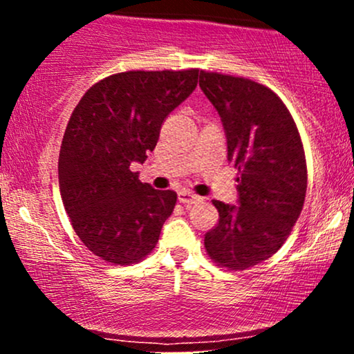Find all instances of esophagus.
I'll return each mask as SVG.
<instances>
[{
    "label": "esophagus",
    "instance_id": "esophagus-1",
    "mask_svg": "<svg viewBox=\"0 0 354 354\" xmlns=\"http://www.w3.org/2000/svg\"><path fill=\"white\" fill-rule=\"evenodd\" d=\"M178 201L183 203V205L191 206V205H194V203L201 201V198L196 196V194L189 193V191H180V193H178Z\"/></svg>",
    "mask_w": 354,
    "mask_h": 354
}]
</instances>
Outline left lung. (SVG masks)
<instances>
[{"label":"left lung","mask_w":354,"mask_h":354,"mask_svg":"<svg viewBox=\"0 0 354 354\" xmlns=\"http://www.w3.org/2000/svg\"><path fill=\"white\" fill-rule=\"evenodd\" d=\"M200 88L225 128L238 169V205L213 201L219 221L205 236L214 263L246 270L273 256L295 226L306 194V160L293 118L270 88L200 73Z\"/></svg>","instance_id":"obj_1"}]
</instances>
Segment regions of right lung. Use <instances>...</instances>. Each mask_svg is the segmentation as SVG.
Returning a JSON list of instances; mask_svg holds the SVG:
<instances>
[{
	"mask_svg": "<svg viewBox=\"0 0 354 354\" xmlns=\"http://www.w3.org/2000/svg\"><path fill=\"white\" fill-rule=\"evenodd\" d=\"M200 70L126 71L93 84L68 121L58 176L64 209L84 246L115 265L153 251L176 193L138 180L166 116L198 84Z\"/></svg>",
	"mask_w": 354,
	"mask_h": 354,
	"instance_id": "obj_1",
	"label": "right lung"
}]
</instances>
